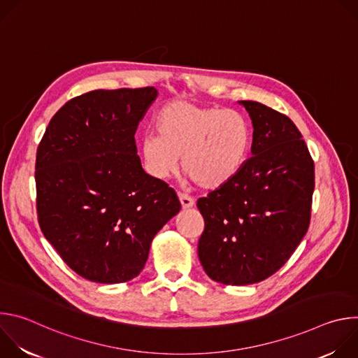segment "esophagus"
Returning a JSON list of instances; mask_svg holds the SVG:
<instances>
[{
  "mask_svg": "<svg viewBox=\"0 0 358 358\" xmlns=\"http://www.w3.org/2000/svg\"><path fill=\"white\" fill-rule=\"evenodd\" d=\"M178 199H180V202H181V207L184 208V210H187V208H192L194 207V199L191 198V196H188L187 194H178Z\"/></svg>",
  "mask_w": 358,
  "mask_h": 358,
  "instance_id": "1",
  "label": "esophagus"
}]
</instances>
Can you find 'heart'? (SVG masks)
Here are the masks:
<instances>
[{"label":"heart","instance_id":"1","mask_svg":"<svg viewBox=\"0 0 358 358\" xmlns=\"http://www.w3.org/2000/svg\"><path fill=\"white\" fill-rule=\"evenodd\" d=\"M157 134L140 141L144 170L157 180L182 171L202 189L231 181L246 160L250 127L236 110L171 101L156 117Z\"/></svg>","mask_w":358,"mask_h":358}]
</instances>
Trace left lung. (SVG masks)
I'll return each mask as SVG.
<instances>
[{
    "label": "left lung",
    "instance_id": "left-lung-1",
    "mask_svg": "<svg viewBox=\"0 0 358 358\" xmlns=\"http://www.w3.org/2000/svg\"><path fill=\"white\" fill-rule=\"evenodd\" d=\"M253 124L252 157L198 199L206 222L198 258L224 285H250L278 272L309 229L315 163L294 123L259 101L241 100Z\"/></svg>",
    "mask_w": 358,
    "mask_h": 358
}]
</instances>
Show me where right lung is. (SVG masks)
Masks as SVG:
<instances>
[{
	"label": "right lung",
	"instance_id": "1",
	"mask_svg": "<svg viewBox=\"0 0 358 358\" xmlns=\"http://www.w3.org/2000/svg\"><path fill=\"white\" fill-rule=\"evenodd\" d=\"M156 97L151 86L76 96L50 119L38 145L41 231L90 282L136 278L152 238L181 210L176 191L148 176L137 156L134 133Z\"/></svg>",
	"mask_w": 358,
	"mask_h": 358
}]
</instances>
